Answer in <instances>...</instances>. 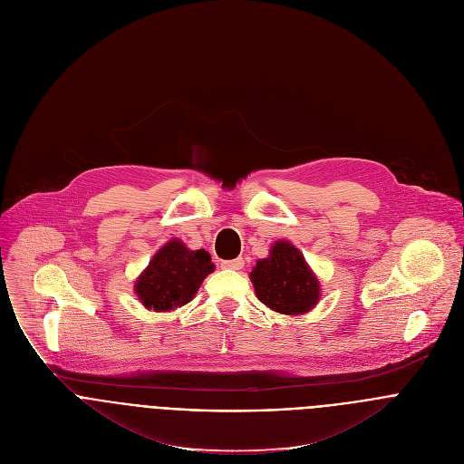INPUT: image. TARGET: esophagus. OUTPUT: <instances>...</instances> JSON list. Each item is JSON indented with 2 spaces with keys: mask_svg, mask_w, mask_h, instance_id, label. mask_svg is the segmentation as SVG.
Segmentation results:
<instances>
[{
  "mask_svg": "<svg viewBox=\"0 0 464 464\" xmlns=\"http://www.w3.org/2000/svg\"><path fill=\"white\" fill-rule=\"evenodd\" d=\"M244 266V261L242 257H237V259H231V261H222V268H229V270H240Z\"/></svg>",
  "mask_w": 464,
  "mask_h": 464,
  "instance_id": "esophagus-1",
  "label": "esophagus"
}]
</instances>
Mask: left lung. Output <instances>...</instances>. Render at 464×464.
Here are the masks:
<instances>
[{
    "label": "left lung",
    "instance_id": "1",
    "mask_svg": "<svg viewBox=\"0 0 464 464\" xmlns=\"http://www.w3.org/2000/svg\"><path fill=\"white\" fill-rule=\"evenodd\" d=\"M256 296L282 315H304L321 300V284L302 252L289 240H276L250 272Z\"/></svg>",
    "mask_w": 464,
    "mask_h": 464
}]
</instances>
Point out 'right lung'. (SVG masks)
I'll use <instances>...</instances> for the list:
<instances>
[{"label": "right lung", "instance_id": "add662e5", "mask_svg": "<svg viewBox=\"0 0 464 464\" xmlns=\"http://www.w3.org/2000/svg\"><path fill=\"white\" fill-rule=\"evenodd\" d=\"M210 272L214 263L208 252L190 250L180 238H171L136 277L134 293L145 310L173 312L196 296Z\"/></svg>", "mask_w": 464, "mask_h": 464}]
</instances>
